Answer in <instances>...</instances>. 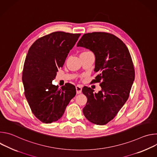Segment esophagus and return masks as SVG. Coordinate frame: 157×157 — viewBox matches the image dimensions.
Here are the masks:
<instances>
[{
  "label": "esophagus",
  "mask_w": 157,
  "mask_h": 157,
  "mask_svg": "<svg viewBox=\"0 0 157 157\" xmlns=\"http://www.w3.org/2000/svg\"><path fill=\"white\" fill-rule=\"evenodd\" d=\"M76 93L77 94H81L82 92V87L81 86L78 85L76 86Z\"/></svg>",
  "instance_id": "esophagus-1"
}]
</instances>
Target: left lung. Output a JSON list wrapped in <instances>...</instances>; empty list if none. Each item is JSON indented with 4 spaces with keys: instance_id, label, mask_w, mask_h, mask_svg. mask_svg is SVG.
I'll use <instances>...</instances> for the list:
<instances>
[{
    "instance_id": "obj_1",
    "label": "left lung",
    "mask_w": 157,
    "mask_h": 157,
    "mask_svg": "<svg viewBox=\"0 0 157 157\" xmlns=\"http://www.w3.org/2000/svg\"><path fill=\"white\" fill-rule=\"evenodd\" d=\"M77 47L92 51L96 57L93 82H101V91L94 93L84 86L82 92L87 101L82 112L86 118L97 125L113 120L127 101L135 79V70L129 51L116 36L105 32L85 33Z\"/></svg>"
}]
</instances>
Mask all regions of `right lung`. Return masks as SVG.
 <instances>
[{
  "instance_id": "right-lung-1",
  "label": "right lung",
  "mask_w": 157,
  "mask_h": 157,
  "mask_svg": "<svg viewBox=\"0 0 157 157\" xmlns=\"http://www.w3.org/2000/svg\"><path fill=\"white\" fill-rule=\"evenodd\" d=\"M81 34L55 32L36 40L27 55L22 72L25 96L34 116L51 124L59 120L76 95L73 84H52Z\"/></svg>"
}]
</instances>
